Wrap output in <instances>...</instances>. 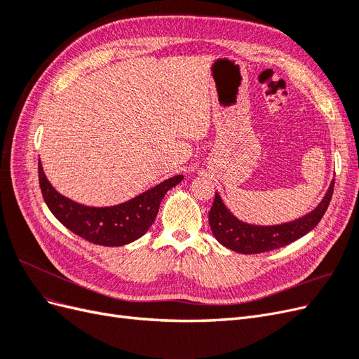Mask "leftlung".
Here are the masks:
<instances>
[{
  "label": "left lung",
  "instance_id": "obj_1",
  "mask_svg": "<svg viewBox=\"0 0 359 359\" xmlns=\"http://www.w3.org/2000/svg\"><path fill=\"white\" fill-rule=\"evenodd\" d=\"M334 180L325 194L322 202L307 215L301 217L298 220L277 226H255L248 224L236 217L226 208L219 193H215L214 203L210 210V226L215 236V240L224 247L233 250L236 253L243 255H256L269 252L280 247H285L298 238L309 233L314 229L322 220L325 211L332 198Z\"/></svg>",
  "mask_w": 359,
  "mask_h": 359
}]
</instances>
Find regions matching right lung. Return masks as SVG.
I'll use <instances>...</instances> for the list:
<instances>
[{
  "label": "right lung",
  "instance_id": "right-lung-1",
  "mask_svg": "<svg viewBox=\"0 0 359 359\" xmlns=\"http://www.w3.org/2000/svg\"><path fill=\"white\" fill-rule=\"evenodd\" d=\"M182 178V175L169 178L124 203L94 208L60 194L50 186L39 160L40 189L50 212L73 233L106 247L126 245L142 236L154 223L166 191L175 187Z\"/></svg>",
  "mask_w": 359,
  "mask_h": 359
}]
</instances>
